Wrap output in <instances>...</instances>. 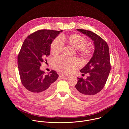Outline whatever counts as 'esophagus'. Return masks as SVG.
<instances>
[{"label":"esophagus","instance_id":"obj_1","mask_svg":"<svg viewBox=\"0 0 129 129\" xmlns=\"http://www.w3.org/2000/svg\"><path fill=\"white\" fill-rule=\"evenodd\" d=\"M62 76L64 77H69V75H68V74H62Z\"/></svg>","mask_w":129,"mask_h":129}]
</instances>
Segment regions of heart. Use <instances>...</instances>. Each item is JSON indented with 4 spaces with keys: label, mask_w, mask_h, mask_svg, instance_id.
I'll use <instances>...</instances> for the list:
<instances>
[{
    "label": "heart",
    "mask_w": 129,
    "mask_h": 129,
    "mask_svg": "<svg viewBox=\"0 0 129 129\" xmlns=\"http://www.w3.org/2000/svg\"><path fill=\"white\" fill-rule=\"evenodd\" d=\"M70 45L77 49L78 52L84 56L91 55L92 49L87 45V40L85 37L79 34L71 35L68 38ZM63 47V41L60 37H56L51 45V52L53 55L60 53ZM54 68L59 72L69 74L80 66L79 60L76 58L59 56L53 61Z\"/></svg>",
    "instance_id": "b5f03b06"
}]
</instances>
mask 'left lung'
Wrapping results in <instances>:
<instances>
[{
	"instance_id": "8db88e82",
	"label": "left lung",
	"mask_w": 129,
	"mask_h": 129,
	"mask_svg": "<svg viewBox=\"0 0 129 129\" xmlns=\"http://www.w3.org/2000/svg\"><path fill=\"white\" fill-rule=\"evenodd\" d=\"M93 40L95 50L88 63L80 72L89 73L86 79L77 77V82L74 89L77 96L88 99L100 92L104 87L111 70L109 49L106 42L90 31L77 29Z\"/></svg>"
}]
</instances>
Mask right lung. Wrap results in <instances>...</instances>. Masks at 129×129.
<instances>
[{"instance_id": "obj_1", "label": "right lung", "mask_w": 129, "mask_h": 129, "mask_svg": "<svg viewBox=\"0 0 129 129\" xmlns=\"http://www.w3.org/2000/svg\"><path fill=\"white\" fill-rule=\"evenodd\" d=\"M61 30L60 32H62ZM59 34L54 30H40L24 40L19 52L17 63L21 82L33 96L42 98L53 92L58 77L52 70L48 74L40 70L41 63L50 54L51 44Z\"/></svg>"}]
</instances>
